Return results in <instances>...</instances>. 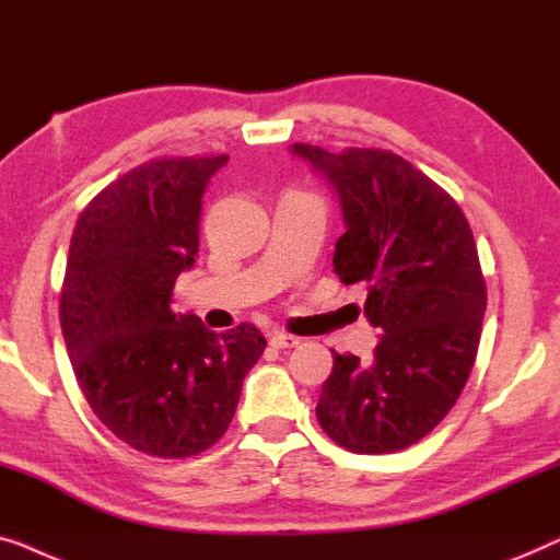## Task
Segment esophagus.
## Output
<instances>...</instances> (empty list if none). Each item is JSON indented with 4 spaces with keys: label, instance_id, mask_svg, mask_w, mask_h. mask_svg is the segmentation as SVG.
I'll return each instance as SVG.
<instances>
[{
    "label": "esophagus",
    "instance_id": "34e87169",
    "mask_svg": "<svg viewBox=\"0 0 560 560\" xmlns=\"http://www.w3.org/2000/svg\"><path fill=\"white\" fill-rule=\"evenodd\" d=\"M299 342H302V340H299V337H294V335H289V332H273L271 335V345H273V348H279V350L296 348Z\"/></svg>",
    "mask_w": 560,
    "mask_h": 560
}]
</instances>
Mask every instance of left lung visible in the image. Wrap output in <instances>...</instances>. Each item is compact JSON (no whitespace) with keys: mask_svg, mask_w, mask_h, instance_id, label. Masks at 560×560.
<instances>
[{"mask_svg":"<svg viewBox=\"0 0 560 560\" xmlns=\"http://www.w3.org/2000/svg\"><path fill=\"white\" fill-rule=\"evenodd\" d=\"M340 198L335 273L368 289L365 317L383 332L373 360L337 355L317 421L355 454L416 444L452 411L475 365L487 287L456 200L385 149L294 144Z\"/></svg>","mask_w":560,"mask_h":560,"instance_id":"left-lung-1","label":"left lung"}]
</instances>
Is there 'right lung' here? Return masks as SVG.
<instances>
[{
    "label": "right lung",
    "mask_w": 560,
    "mask_h": 560,
    "mask_svg": "<svg viewBox=\"0 0 560 560\" xmlns=\"http://www.w3.org/2000/svg\"><path fill=\"white\" fill-rule=\"evenodd\" d=\"M225 162L139 164L85 205L70 238L60 327L75 381L114 436L162 459L195 456L225 434L266 348L248 322L215 335L170 306L198 256L202 192Z\"/></svg>",
    "instance_id": "right-lung-1"
}]
</instances>
